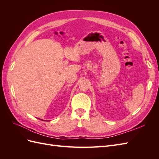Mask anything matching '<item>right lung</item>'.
<instances>
[{"label":"right lung","mask_w":159,"mask_h":159,"mask_svg":"<svg viewBox=\"0 0 159 159\" xmlns=\"http://www.w3.org/2000/svg\"><path fill=\"white\" fill-rule=\"evenodd\" d=\"M40 120H41V119H40Z\"/></svg>","instance_id":"add662e5"}]
</instances>
